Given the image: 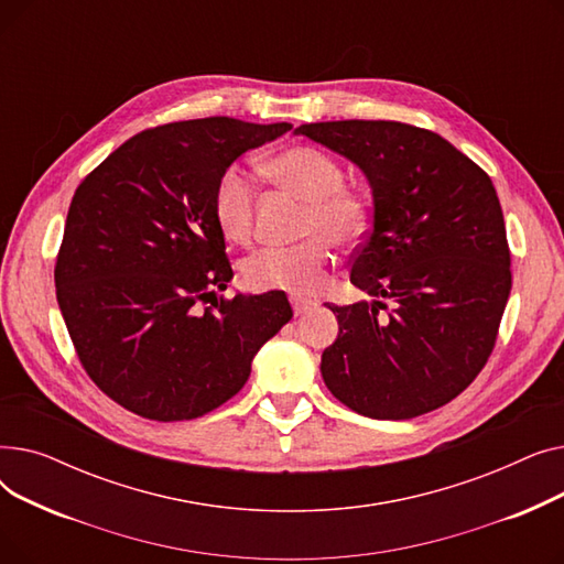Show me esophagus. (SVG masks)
Wrapping results in <instances>:
<instances>
[{
	"instance_id": "34e87169",
	"label": "esophagus",
	"mask_w": 564,
	"mask_h": 564,
	"mask_svg": "<svg viewBox=\"0 0 564 564\" xmlns=\"http://www.w3.org/2000/svg\"><path fill=\"white\" fill-rule=\"evenodd\" d=\"M290 304H292L294 315H304V313H308V311L315 306V302L304 300V297H297V294H292V297H290Z\"/></svg>"
}]
</instances>
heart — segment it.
<instances>
[{"label": "heart", "mask_w": 564, "mask_h": 564, "mask_svg": "<svg viewBox=\"0 0 564 564\" xmlns=\"http://www.w3.org/2000/svg\"><path fill=\"white\" fill-rule=\"evenodd\" d=\"M274 185L306 200L302 232L306 240L290 247H264L245 260V279L260 290L294 294L315 292L332 262V242L357 245L370 219L366 196L345 185L340 162L315 145H288L262 160ZM256 187L247 171L228 166L213 192V215L221 235L242 245L253 230Z\"/></svg>", "instance_id": "1"}]
</instances>
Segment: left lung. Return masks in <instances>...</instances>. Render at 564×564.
Here are the masks:
<instances>
[{"label": "left lung", "mask_w": 564, "mask_h": 564, "mask_svg": "<svg viewBox=\"0 0 564 564\" xmlns=\"http://www.w3.org/2000/svg\"><path fill=\"white\" fill-rule=\"evenodd\" d=\"M294 132L357 164L372 189V224L349 281L377 300L329 306L340 332L322 351L324 383L379 421L448 404L485 368L512 288L491 177L436 132L398 121ZM379 296L397 304L387 321Z\"/></svg>", "instance_id": "8db88e82"}]
</instances>
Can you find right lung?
<instances>
[{"mask_svg":"<svg viewBox=\"0 0 564 564\" xmlns=\"http://www.w3.org/2000/svg\"><path fill=\"white\" fill-rule=\"evenodd\" d=\"M290 128L228 116L151 128L77 187L56 302L86 375L137 416L173 423L221 406L290 322L285 292L217 297L232 267L213 215L219 175Z\"/></svg>","mask_w":564,"mask_h":564,"instance_id":"add662e5","label":"right lung"}]
</instances>
